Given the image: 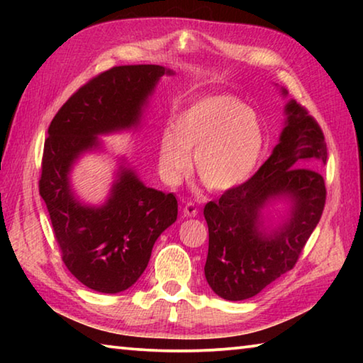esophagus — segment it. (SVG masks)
<instances>
[{"mask_svg":"<svg viewBox=\"0 0 363 363\" xmlns=\"http://www.w3.org/2000/svg\"><path fill=\"white\" fill-rule=\"evenodd\" d=\"M196 214H199V208H196L195 203H192V201H187V203L184 205V216L195 218Z\"/></svg>","mask_w":363,"mask_h":363,"instance_id":"1","label":"esophagus"}]
</instances>
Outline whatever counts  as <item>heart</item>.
I'll list each match as a JSON object with an SVG mask.
<instances>
[{
    "label": "heart",
    "instance_id": "obj_1",
    "mask_svg": "<svg viewBox=\"0 0 363 363\" xmlns=\"http://www.w3.org/2000/svg\"><path fill=\"white\" fill-rule=\"evenodd\" d=\"M266 150V131L253 110L229 94L208 96L177 113L173 131L160 139L158 168L168 184H177L195 153V171L211 190L240 186Z\"/></svg>",
    "mask_w": 363,
    "mask_h": 363
}]
</instances>
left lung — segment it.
Wrapping results in <instances>:
<instances>
[{"instance_id": "8db88e82", "label": "left lung", "mask_w": 363, "mask_h": 363, "mask_svg": "<svg viewBox=\"0 0 363 363\" xmlns=\"http://www.w3.org/2000/svg\"><path fill=\"white\" fill-rule=\"evenodd\" d=\"M286 126L261 168L240 186L205 205L210 233L205 277L227 301L248 299L294 267L322 218L327 189L318 163L327 162L322 128L291 101ZM290 196L288 221L272 234L259 229L260 210L270 199Z\"/></svg>"}]
</instances>
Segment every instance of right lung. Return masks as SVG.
<instances>
[{
  "instance_id": "obj_1",
  "label": "right lung",
  "mask_w": 363,
  "mask_h": 363,
  "mask_svg": "<svg viewBox=\"0 0 363 363\" xmlns=\"http://www.w3.org/2000/svg\"><path fill=\"white\" fill-rule=\"evenodd\" d=\"M162 65H120L75 91L48 128L40 195L70 274L91 290L120 293L143 275L153 243L177 218L173 194L145 187L123 168L107 203L84 206L72 195L69 171L79 153L97 147V134L136 126Z\"/></svg>"
}]
</instances>
